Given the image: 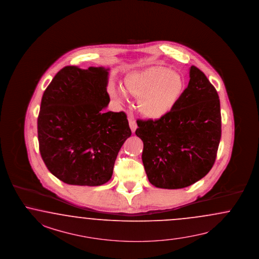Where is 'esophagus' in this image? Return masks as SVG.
Here are the masks:
<instances>
[{
  "label": "esophagus",
  "mask_w": 259,
  "mask_h": 259,
  "mask_svg": "<svg viewBox=\"0 0 259 259\" xmlns=\"http://www.w3.org/2000/svg\"><path fill=\"white\" fill-rule=\"evenodd\" d=\"M128 124H130V127H131L132 132L134 133L136 131V128H137V124H136V121L134 120V118H133V117L128 118Z\"/></svg>",
  "instance_id": "esophagus-1"
}]
</instances>
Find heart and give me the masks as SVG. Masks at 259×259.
Masks as SVG:
<instances>
[{
    "instance_id": "heart-1",
    "label": "heart",
    "mask_w": 259,
    "mask_h": 259,
    "mask_svg": "<svg viewBox=\"0 0 259 259\" xmlns=\"http://www.w3.org/2000/svg\"><path fill=\"white\" fill-rule=\"evenodd\" d=\"M125 90L138 97V109L144 116L159 119L167 114L180 99L185 89L183 77L167 67H150L126 74ZM121 85L110 84V96L119 103L127 99Z\"/></svg>"
}]
</instances>
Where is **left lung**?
<instances>
[{"label":"left lung","mask_w":259,"mask_h":259,"mask_svg":"<svg viewBox=\"0 0 259 259\" xmlns=\"http://www.w3.org/2000/svg\"><path fill=\"white\" fill-rule=\"evenodd\" d=\"M135 134L144 144L142 161L156 188L182 189L197 182L213 166L221 138L220 101L199 68L165 116L138 120Z\"/></svg>","instance_id":"8db88e82"}]
</instances>
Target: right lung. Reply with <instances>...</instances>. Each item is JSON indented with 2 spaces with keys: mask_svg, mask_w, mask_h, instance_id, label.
<instances>
[{
  "mask_svg": "<svg viewBox=\"0 0 259 259\" xmlns=\"http://www.w3.org/2000/svg\"><path fill=\"white\" fill-rule=\"evenodd\" d=\"M109 68H62L44 92L38 140L50 172L68 185L101 186L132 135L125 112L105 109Z\"/></svg>",
  "mask_w": 259,
  "mask_h": 259,
  "instance_id": "right-lung-1",
  "label": "right lung"
}]
</instances>
